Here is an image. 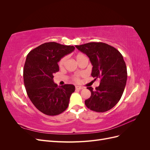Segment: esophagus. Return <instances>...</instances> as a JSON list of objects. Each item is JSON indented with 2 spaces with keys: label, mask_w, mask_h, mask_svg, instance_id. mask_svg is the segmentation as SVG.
I'll return each instance as SVG.
<instances>
[{
  "label": "esophagus",
  "mask_w": 150,
  "mask_h": 150,
  "mask_svg": "<svg viewBox=\"0 0 150 150\" xmlns=\"http://www.w3.org/2000/svg\"><path fill=\"white\" fill-rule=\"evenodd\" d=\"M83 89V88L81 87V86H76V90H81Z\"/></svg>",
  "instance_id": "obj_1"
}]
</instances>
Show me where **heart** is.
<instances>
[{
  "mask_svg": "<svg viewBox=\"0 0 150 150\" xmlns=\"http://www.w3.org/2000/svg\"><path fill=\"white\" fill-rule=\"evenodd\" d=\"M84 58H86V56L84 55V54H83L82 53H78L76 55V59L77 61H78V62H79L80 61L82 60L83 59H84ZM66 59H67L66 56L63 57L61 59L59 62V66L60 67H62L63 66H64L66 61ZM72 79H73V81H75V82H79V77L78 76H76L73 77V78H72Z\"/></svg>",
  "mask_w": 150,
  "mask_h": 150,
  "instance_id": "1",
  "label": "heart"
}]
</instances>
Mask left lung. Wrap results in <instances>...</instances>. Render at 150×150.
<instances>
[{"label":"left lung","instance_id":"1","mask_svg":"<svg viewBox=\"0 0 150 150\" xmlns=\"http://www.w3.org/2000/svg\"><path fill=\"white\" fill-rule=\"evenodd\" d=\"M75 47L89 58L94 79H101L94 90L87 88L91 95L85 101L86 107L98 112L111 110L120 100L126 84L127 69L122 54L103 42H89Z\"/></svg>","mask_w":150,"mask_h":150}]
</instances>
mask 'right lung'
<instances>
[{
  "mask_svg": "<svg viewBox=\"0 0 150 150\" xmlns=\"http://www.w3.org/2000/svg\"><path fill=\"white\" fill-rule=\"evenodd\" d=\"M75 49L73 46L46 42L30 51L24 67V83L27 94L35 107L49 116L58 115L68 107L75 86H58L54 74L59 70L58 62Z\"/></svg>",
  "mask_w": 150,
  "mask_h": 150,
  "instance_id": "add662e5",
  "label": "right lung"
}]
</instances>
